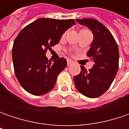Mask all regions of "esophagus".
<instances>
[{"label":"esophagus","mask_w":129,"mask_h":129,"mask_svg":"<svg viewBox=\"0 0 129 129\" xmlns=\"http://www.w3.org/2000/svg\"><path fill=\"white\" fill-rule=\"evenodd\" d=\"M72 64H73V62H72V60H70V59H67V65H68V66L71 65Z\"/></svg>","instance_id":"34e87169"}]
</instances>
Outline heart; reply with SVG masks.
Here are the masks:
<instances>
[{
  "label": "heart",
  "mask_w": 129,
  "mask_h": 129,
  "mask_svg": "<svg viewBox=\"0 0 129 129\" xmlns=\"http://www.w3.org/2000/svg\"><path fill=\"white\" fill-rule=\"evenodd\" d=\"M65 34H66V33H65ZM65 34H64V35H65Z\"/></svg>",
  "instance_id": "b5f03b06"
}]
</instances>
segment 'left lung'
I'll return each mask as SVG.
<instances>
[{
  "label": "left lung",
  "instance_id": "8db88e82",
  "mask_svg": "<svg viewBox=\"0 0 129 129\" xmlns=\"http://www.w3.org/2000/svg\"><path fill=\"white\" fill-rule=\"evenodd\" d=\"M76 21L89 28L93 34V41L87 56L93 60L94 64L88 71L81 65V72L74 77V82L81 94L95 98L106 91L116 75L118 48L111 33L101 22L92 18Z\"/></svg>",
  "mask_w": 129,
  "mask_h": 129
}]
</instances>
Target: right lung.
I'll list each match as a JSON object with an SVG mask.
<instances>
[{"mask_svg":"<svg viewBox=\"0 0 129 129\" xmlns=\"http://www.w3.org/2000/svg\"><path fill=\"white\" fill-rule=\"evenodd\" d=\"M75 24L73 19L42 18L18 34L13 45V63L16 78L26 91L42 95L54 87L57 75L67 67V60L60 57L52 63L45 54Z\"/></svg>","mask_w":129,"mask_h":129,"instance_id":"add662e5","label":"right lung"}]
</instances>
